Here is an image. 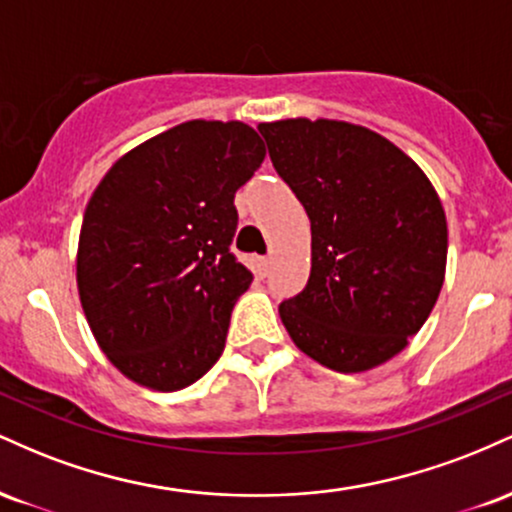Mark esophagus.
Segmentation results:
<instances>
[{"label": "esophagus", "mask_w": 512, "mask_h": 512, "mask_svg": "<svg viewBox=\"0 0 512 512\" xmlns=\"http://www.w3.org/2000/svg\"><path fill=\"white\" fill-rule=\"evenodd\" d=\"M252 262H255V269H257V274H260V276L267 274L269 272V264H272V260H269V257H255V260H252Z\"/></svg>", "instance_id": "34e87169"}]
</instances>
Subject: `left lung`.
Masks as SVG:
<instances>
[{
  "label": "left lung",
  "mask_w": 512,
  "mask_h": 512,
  "mask_svg": "<svg viewBox=\"0 0 512 512\" xmlns=\"http://www.w3.org/2000/svg\"><path fill=\"white\" fill-rule=\"evenodd\" d=\"M276 173L310 219V279L279 305L293 344L337 373L397 356L443 289L448 223L411 158L339 120L262 122Z\"/></svg>",
  "instance_id": "8db88e82"
}]
</instances>
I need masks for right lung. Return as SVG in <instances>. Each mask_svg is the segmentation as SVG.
Masks as SVG:
<instances>
[{
  "instance_id": "add662e5",
  "label": "right lung",
  "mask_w": 512,
  "mask_h": 512,
  "mask_svg": "<svg viewBox=\"0 0 512 512\" xmlns=\"http://www.w3.org/2000/svg\"><path fill=\"white\" fill-rule=\"evenodd\" d=\"M260 134L190 120L117 158L88 199L76 286L110 363L137 385L175 392L219 361L252 274L231 252L233 204L262 166Z\"/></svg>"
}]
</instances>
